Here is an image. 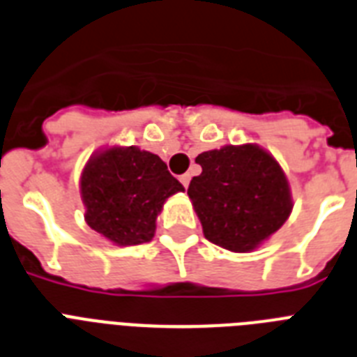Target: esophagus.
Returning <instances> with one entry per match:
<instances>
[{
  "label": "esophagus",
  "instance_id": "obj_1",
  "mask_svg": "<svg viewBox=\"0 0 357 357\" xmlns=\"http://www.w3.org/2000/svg\"><path fill=\"white\" fill-rule=\"evenodd\" d=\"M179 181H181V183H183V187L187 188L188 183H190V174H183V176L179 178Z\"/></svg>",
  "mask_w": 357,
  "mask_h": 357
}]
</instances>
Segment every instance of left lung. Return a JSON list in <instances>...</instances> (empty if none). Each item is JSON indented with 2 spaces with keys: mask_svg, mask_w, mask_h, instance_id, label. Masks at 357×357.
<instances>
[{
  "mask_svg": "<svg viewBox=\"0 0 357 357\" xmlns=\"http://www.w3.org/2000/svg\"><path fill=\"white\" fill-rule=\"evenodd\" d=\"M196 163L202 174L194 176L187 194L208 242L249 253L289 218L294 198L288 176L259 144H225L199 153Z\"/></svg>",
  "mask_w": 357,
  "mask_h": 357,
  "instance_id": "1",
  "label": "left lung"
}]
</instances>
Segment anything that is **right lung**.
<instances>
[{"instance_id": "obj_1", "label": "right lung", "mask_w": 357, "mask_h": 357, "mask_svg": "<svg viewBox=\"0 0 357 357\" xmlns=\"http://www.w3.org/2000/svg\"><path fill=\"white\" fill-rule=\"evenodd\" d=\"M183 190L163 159L139 146L98 149L80 174L86 224L121 248L150 242L165 202Z\"/></svg>"}]
</instances>
